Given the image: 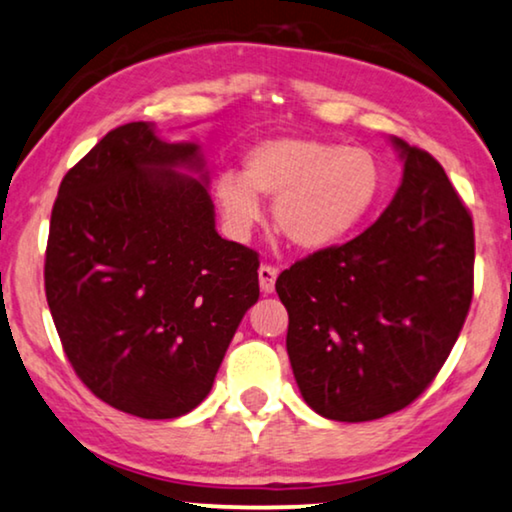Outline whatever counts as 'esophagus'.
<instances>
[{"mask_svg": "<svg viewBox=\"0 0 512 512\" xmlns=\"http://www.w3.org/2000/svg\"><path fill=\"white\" fill-rule=\"evenodd\" d=\"M276 278H278L276 266H271V264L259 266V287H262L264 294L273 292V287H276Z\"/></svg>", "mask_w": 512, "mask_h": 512, "instance_id": "34e87169", "label": "esophagus"}]
</instances>
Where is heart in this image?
Masks as SVG:
<instances>
[{"label":"heart","mask_w":512,"mask_h":512,"mask_svg":"<svg viewBox=\"0 0 512 512\" xmlns=\"http://www.w3.org/2000/svg\"><path fill=\"white\" fill-rule=\"evenodd\" d=\"M257 194L276 201L280 234L297 248L325 250L369 218L383 194V167L371 150L315 136H276L257 143L243 176L225 171L215 185L222 215L246 234L262 215Z\"/></svg>","instance_id":"heart-1"}]
</instances>
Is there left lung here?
I'll use <instances>...</instances> for the list:
<instances>
[{
    "mask_svg": "<svg viewBox=\"0 0 512 512\" xmlns=\"http://www.w3.org/2000/svg\"><path fill=\"white\" fill-rule=\"evenodd\" d=\"M394 146L403 181L385 213L276 280L301 397L338 422L378 420L420 397L473 299L469 208L427 150L401 139Z\"/></svg>",
    "mask_w": 512,
    "mask_h": 512,
    "instance_id": "1",
    "label": "left lung"
}]
</instances>
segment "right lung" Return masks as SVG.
Here are the masks:
<instances>
[{
  "label": "right lung",
  "instance_id": "obj_1",
  "mask_svg": "<svg viewBox=\"0 0 512 512\" xmlns=\"http://www.w3.org/2000/svg\"><path fill=\"white\" fill-rule=\"evenodd\" d=\"M197 143L111 129L62 178L43 283L83 385L143 420L197 408L259 297V255L215 232Z\"/></svg>",
  "mask_w": 512,
  "mask_h": 512
}]
</instances>
